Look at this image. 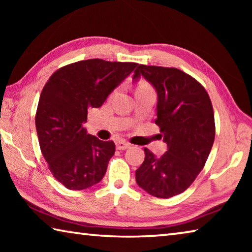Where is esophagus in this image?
<instances>
[{"label": "esophagus", "instance_id": "1", "mask_svg": "<svg viewBox=\"0 0 252 252\" xmlns=\"http://www.w3.org/2000/svg\"><path fill=\"white\" fill-rule=\"evenodd\" d=\"M116 147L118 150H126V149L130 148V143L125 141V140H118L116 142Z\"/></svg>", "mask_w": 252, "mask_h": 252}]
</instances>
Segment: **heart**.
Instances as JSON below:
<instances>
[{
	"label": "heart",
	"mask_w": 252,
	"mask_h": 252,
	"mask_svg": "<svg viewBox=\"0 0 252 252\" xmlns=\"http://www.w3.org/2000/svg\"><path fill=\"white\" fill-rule=\"evenodd\" d=\"M148 88H150V87H149V85H148L147 83H141V84L139 85L136 90H139V89H148Z\"/></svg>",
	"instance_id": "heart-1"
}]
</instances>
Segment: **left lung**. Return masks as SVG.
I'll return each instance as SVG.
<instances>
[{
    "label": "left lung",
    "mask_w": 252,
    "mask_h": 252,
    "mask_svg": "<svg viewBox=\"0 0 252 252\" xmlns=\"http://www.w3.org/2000/svg\"><path fill=\"white\" fill-rule=\"evenodd\" d=\"M141 76L157 91L156 125L168 150L158 158L144 148L135 180L149 194L168 199L187 190L204 167L215 141V114L204 88L183 71L140 64L132 80Z\"/></svg>",
    "instance_id": "left-lung-1"
}]
</instances>
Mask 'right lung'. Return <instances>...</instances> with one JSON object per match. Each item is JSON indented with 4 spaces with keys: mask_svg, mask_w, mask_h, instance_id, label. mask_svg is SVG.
Returning <instances> with one entry per match:
<instances>
[{
    "mask_svg": "<svg viewBox=\"0 0 252 252\" xmlns=\"http://www.w3.org/2000/svg\"><path fill=\"white\" fill-rule=\"evenodd\" d=\"M136 66L84 60L55 71L44 85L35 116L37 138L50 171L67 189H88L104 177L116 146L89 134L83 123L88 109L100 108Z\"/></svg>",
    "mask_w": 252,
    "mask_h": 252,
    "instance_id": "1",
    "label": "right lung"
}]
</instances>
